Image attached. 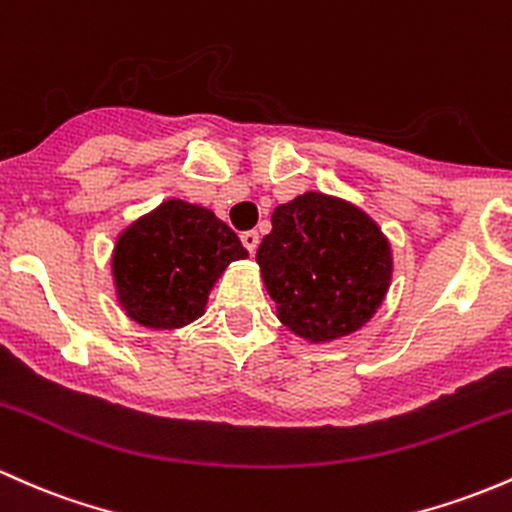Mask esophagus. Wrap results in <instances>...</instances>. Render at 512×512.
<instances>
[{"mask_svg": "<svg viewBox=\"0 0 512 512\" xmlns=\"http://www.w3.org/2000/svg\"><path fill=\"white\" fill-rule=\"evenodd\" d=\"M241 244H244V249L249 251V254H254V251L258 249V232H241Z\"/></svg>", "mask_w": 512, "mask_h": 512, "instance_id": "34e87169", "label": "esophagus"}]
</instances>
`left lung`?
Instances as JSON below:
<instances>
[{
  "instance_id": "1",
  "label": "left lung",
  "mask_w": 512,
  "mask_h": 512,
  "mask_svg": "<svg viewBox=\"0 0 512 512\" xmlns=\"http://www.w3.org/2000/svg\"><path fill=\"white\" fill-rule=\"evenodd\" d=\"M271 224L256 261L285 327L327 342L371 320L393 263L386 236L364 212L305 192L278 205Z\"/></svg>"
}]
</instances>
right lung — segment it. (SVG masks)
Here are the masks:
<instances>
[{
  "instance_id": "right-lung-1",
  "label": "right lung",
  "mask_w": 512,
  "mask_h": 512,
  "mask_svg": "<svg viewBox=\"0 0 512 512\" xmlns=\"http://www.w3.org/2000/svg\"><path fill=\"white\" fill-rule=\"evenodd\" d=\"M246 256L239 236L210 210L168 200L117 241L119 302L146 327H183L205 312L219 273Z\"/></svg>"
}]
</instances>
